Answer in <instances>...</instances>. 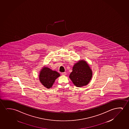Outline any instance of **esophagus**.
I'll list each match as a JSON object with an SVG mask.
<instances>
[{
    "label": "esophagus",
    "instance_id": "34e87169",
    "mask_svg": "<svg viewBox=\"0 0 129 129\" xmlns=\"http://www.w3.org/2000/svg\"><path fill=\"white\" fill-rule=\"evenodd\" d=\"M62 75H67V73H66V72H63V73H62Z\"/></svg>",
    "mask_w": 129,
    "mask_h": 129
}]
</instances>
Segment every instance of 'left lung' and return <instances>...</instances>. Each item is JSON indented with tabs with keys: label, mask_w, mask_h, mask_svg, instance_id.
<instances>
[{
	"label": "left lung",
	"mask_w": 129,
	"mask_h": 129,
	"mask_svg": "<svg viewBox=\"0 0 129 129\" xmlns=\"http://www.w3.org/2000/svg\"><path fill=\"white\" fill-rule=\"evenodd\" d=\"M92 76V71L87 62L81 60L73 66L69 77L75 86L82 87L87 85Z\"/></svg>",
	"instance_id": "obj_1"
}]
</instances>
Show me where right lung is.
Returning <instances> with one entry per match:
<instances>
[{
	"label": "right lung",
	"mask_w": 129,
	"mask_h": 129,
	"mask_svg": "<svg viewBox=\"0 0 129 129\" xmlns=\"http://www.w3.org/2000/svg\"><path fill=\"white\" fill-rule=\"evenodd\" d=\"M60 74L57 71H53L48 67H43L39 74L40 82L45 87L49 89L52 86L55 80Z\"/></svg>",
	"instance_id": "1"
}]
</instances>
